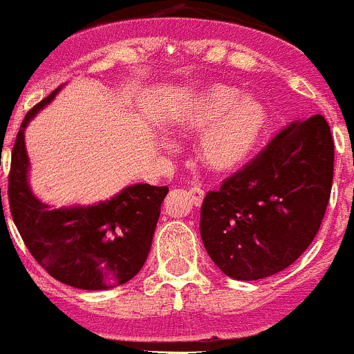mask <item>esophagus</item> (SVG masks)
<instances>
[{"mask_svg": "<svg viewBox=\"0 0 354 354\" xmlns=\"http://www.w3.org/2000/svg\"><path fill=\"white\" fill-rule=\"evenodd\" d=\"M189 194H191L192 201H194V205H196V206L201 205L203 198H205V191H203L201 187H196V185H194V187L189 189Z\"/></svg>", "mask_w": 354, "mask_h": 354, "instance_id": "1", "label": "esophagus"}]
</instances>
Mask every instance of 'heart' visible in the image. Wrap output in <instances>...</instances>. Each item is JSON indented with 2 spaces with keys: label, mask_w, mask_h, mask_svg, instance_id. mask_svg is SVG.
Returning <instances> with one entry per match:
<instances>
[{
  "label": "heart",
  "mask_w": 354,
  "mask_h": 354,
  "mask_svg": "<svg viewBox=\"0 0 354 354\" xmlns=\"http://www.w3.org/2000/svg\"><path fill=\"white\" fill-rule=\"evenodd\" d=\"M267 108L229 84H209L191 97L178 117V127L201 136L198 155L216 174L243 165L260 142L267 127Z\"/></svg>",
  "instance_id": "1"
}]
</instances>
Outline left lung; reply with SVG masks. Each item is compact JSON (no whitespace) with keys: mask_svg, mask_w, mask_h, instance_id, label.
Instances as JSON below:
<instances>
[{"mask_svg":"<svg viewBox=\"0 0 354 354\" xmlns=\"http://www.w3.org/2000/svg\"><path fill=\"white\" fill-rule=\"evenodd\" d=\"M334 141L322 115L282 129L209 191L199 230L213 263L236 281L279 274L317 236L330 199Z\"/></svg>","mask_w":354,"mask_h":354,"instance_id":"1","label":"left lung"}]
</instances>
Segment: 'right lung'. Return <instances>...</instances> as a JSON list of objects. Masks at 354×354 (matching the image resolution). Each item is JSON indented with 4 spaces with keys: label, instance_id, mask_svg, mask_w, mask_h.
<instances>
[{
    "label": "right lung",
    "instance_id": "add662e5",
    "mask_svg": "<svg viewBox=\"0 0 354 354\" xmlns=\"http://www.w3.org/2000/svg\"><path fill=\"white\" fill-rule=\"evenodd\" d=\"M59 89L37 103L20 125L8 177L10 212L27 250L51 277L86 291L117 288L145 265L169 187L134 184L91 206L51 208L39 201L29 185L24 132Z\"/></svg>",
    "mask_w": 354,
    "mask_h": 354
}]
</instances>
